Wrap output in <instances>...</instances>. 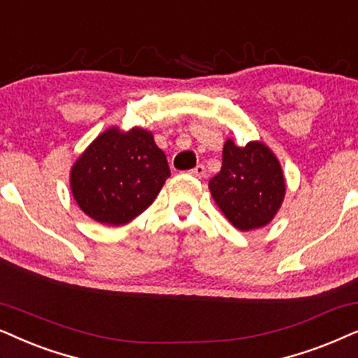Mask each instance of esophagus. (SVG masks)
<instances>
[{"label":"esophagus","mask_w":358,"mask_h":358,"mask_svg":"<svg viewBox=\"0 0 358 358\" xmlns=\"http://www.w3.org/2000/svg\"><path fill=\"white\" fill-rule=\"evenodd\" d=\"M189 173L196 176V178H204V175H206V169H204V165H196L193 170H189Z\"/></svg>","instance_id":"1"}]
</instances>
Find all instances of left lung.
Returning <instances> with one entry per match:
<instances>
[{
	"label": "left lung",
	"instance_id": "left-lung-1",
	"mask_svg": "<svg viewBox=\"0 0 358 358\" xmlns=\"http://www.w3.org/2000/svg\"><path fill=\"white\" fill-rule=\"evenodd\" d=\"M208 187L227 221L242 232L273 221L287 193L280 160L260 141L245 147L232 139L224 142L221 171L209 180Z\"/></svg>",
	"mask_w": 358,
	"mask_h": 358
}]
</instances>
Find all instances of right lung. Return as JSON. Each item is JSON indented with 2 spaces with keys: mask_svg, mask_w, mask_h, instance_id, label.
<instances>
[{
  "mask_svg": "<svg viewBox=\"0 0 358 358\" xmlns=\"http://www.w3.org/2000/svg\"><path fill=\"white\" fill-rule=\"evenodd\" d=\"M170 176L164 150L142 127L101 132L70 170V189L93 221L122 226L144 213Z\"/></svg>",
  "mask_w": 358,
  "mask_h": 358,
  "instance_id": "add662e5",
  "label": "right lung"
}]
</instances>
